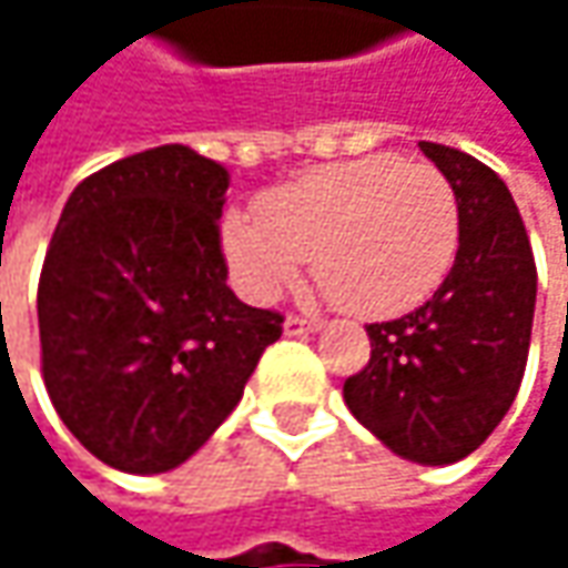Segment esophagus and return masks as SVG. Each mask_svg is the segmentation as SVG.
Listing matches in <instances>:
<instances>
[{"label":"esophagus","mask_w":568,"mask_h":568,"mask_svg":"<svg viewBox=\"0 0 568 568\" xmlns=\"http://www.w3.org/2000/svg\"><path fill=\"white\" fill-rule=\"evenodd\" d=\"M283 328L285 335H308V332H318L322 322H318V318H305V315H288Z\"/></svg>","instance_id":"1"}]
</instances>
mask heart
Wrapping results in <instances>:
<instances>
[{"mask_svg": "<svg viewBox=\"0 0 568 568\" xmlns=\"http://www.w3.org/2000/svg\"><path fill=\"white\" fill-rule=\"evenodd\" d=\"M460 206L430 164L375 154L285 183L256 213H226L223 253L240 292L273 302L312 260L315 283L345 312L392 315L450 273Z\"/></svg>", "mask_w": 568, "mask_h": 568, "instance_id": "1", "label": "heart"}]
</instances>
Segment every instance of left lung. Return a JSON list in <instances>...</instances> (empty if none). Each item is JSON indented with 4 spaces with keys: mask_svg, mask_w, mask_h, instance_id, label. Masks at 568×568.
I'll return each mask as SVG.
<instances>
[{
    "mask_svg": "<svg viewBox=\"0 0 568 568\" xmlns=\"http://www.w3.org/2000/svg\"><path fill=\"white\" fill-rule=\"evenodd\" d=\"M460 206L447 280L414 312L372 322V358L345 382L348 410L397 457L454 464L474 454L519 392L536 263L507 183L477 158L420 141Z\"/></svg>",
    "mask_w": 568,
    "mask_h": 568,
    "instance_id": "1",
    "label": "left lung"
}]
</instances>
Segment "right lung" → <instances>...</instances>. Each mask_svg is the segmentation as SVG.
I'll use <instances>...</instances> for the list:
<instances>
[{"mask_svg":"<svg viewBox=\"0 0 568 568\" xmlns=\"http://www.w3.org/2000/svg\"><path fill=\"white\" fill-rule=\"evenodd\" d=\"M223 164L164 144L84 176L39 280L42 378L114 470L164 474L233 414L283 315L226 285Z\"/></svg>","mask_w":568,"mask_h":568,"instance_id":"add662e5","label":"right lung"}]
</instances>
